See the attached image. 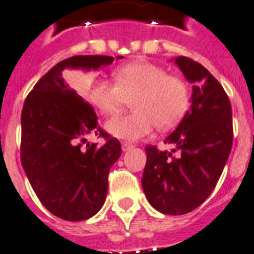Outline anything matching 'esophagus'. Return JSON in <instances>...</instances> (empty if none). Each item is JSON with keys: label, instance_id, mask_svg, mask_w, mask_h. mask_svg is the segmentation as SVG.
Segmentation results:
<instances>
[{"label": "esophagus", "instance_id": "1", "mask_svg": "<svg viewBox=\"0 0 254 254\" xmlns=\"http://www.w3.org/2000/svg\"><path fill=\"white\" fill-rule=\"evenodd\" d=\"M121 147H122V151H129V149L133 148L132 144H129V143H122Z\"/></svg>", "mask_w": 254, "mask_h": 254}]
</instances>
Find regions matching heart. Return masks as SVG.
<instances>
[{
  "instance_id": "heart-1",
  "label": "heart",
  "mask_w": 254,
  "mask_h": 254,
  "mask_svg": "<svg viewBox=\"0 0 254 254\" xmlns=\"http://www.w3.org/2000/svg\"><path fill=\"white\" fill-rule=\"evenodd\" d=\"M116 83L95 80L87 96L105 116H114L129 105L134 110L106 124L111 136L136 141L156 127L166 129L181 120L188 109V88L178 77L167 76L162 67L149 63H133L114 72Z\"/></svg>"
}]
</instances>
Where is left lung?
<instances>
[{
    "label": "left lung",
    "mask_w": 254,
    "mask_h": 254,
    "mask_svg": "<svg viewBox=\"0 0 254 254\" xmlns=\"http://www.w3.org/2000/svg\"><path fill=\"white\" fill-rule=\"evenodd\" d=\"M193 85L190 110L165 143L177 156L148 145L141 185L149 204L166 215H184L207 200L233 145L231 105L216 78L201 64L173 58Z\"/></svg>",
    "instance_id": "obj_1"
}]
</instances>
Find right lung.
<instances>
[{
	"mask_svg": "<svg viewBox=\"0 0 254 254\" xmlns=\"http://www.w3.org/2000/svg\"><path fill=\"white\" fill-rule=\"evenodd\" d=\"M113 61L109 56L66 58L35 84L23 106L21 165L42 204L64 220H85L103 207L121 144L100 129L94 109L65 83L63 72L98 70ZM94 134L106 138L105 146L88 143Z\"/></svg>",
	"mask_w": 254,
	"mask_h": 254,
	"instance_id": "right-lung-1",
	"label": "right lung"
}]
</instances>
